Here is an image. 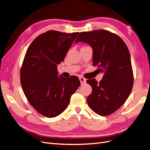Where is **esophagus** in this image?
<instances>
[{"instance_id": "34e87169", "label": "esophagus", "mask_w": 150, "mask_h": 150, "mask_svg": "<svg viewBox=\"0 0 150 150\" xmlns=\"http://www.w3.org/2000/svg\"><path fill=\"white\" fill-rule=\"evenodd\" d=\"M79 80H80V82L81 84H84L86 82V79L85 78H83V77H80Z\"/></svg>"}]
</instances>
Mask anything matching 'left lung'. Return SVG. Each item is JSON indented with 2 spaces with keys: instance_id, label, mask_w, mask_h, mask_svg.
Wrapping results in <instances>:
<instances>
[{
  "instance_id": "1",
  "label": "left lung",
  "mask_w": 150,
  "mask_h": 150,
  "mask_svg": "<svg viewBox=\"0 0 150 150\" xmlns=\"http://www.w3.org/2000/svg\"><path fill=\"white\" fill-rule=\"evenodd\" d=\"M83 42L93 48L94 66L104 72L103 79L86 81L92 87L87 101L91 110L108 116L122 106L133 88L134 76L128 47L120 36L107 30L82 32L75 43Z\"/></svg>"
}]
</instances>
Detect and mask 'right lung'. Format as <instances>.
<instances>
[{"mask_svg":"<svg viewBox=\"0 0 150 150\" xmlns=\"http://www.w3.org/2000/svg\"><path fill=\"white\" fill-rule=\"evenodd\" d=\"M78 34L49 30L38 35L27 50L21 68V83L28 102L44 116L61 114L81 84L75 76L59 78L57 68Z\"/></svg>","mask_w":150,"mask_h":150,"instance_id":"obj_1","label":"right lung"}]
</instances>
